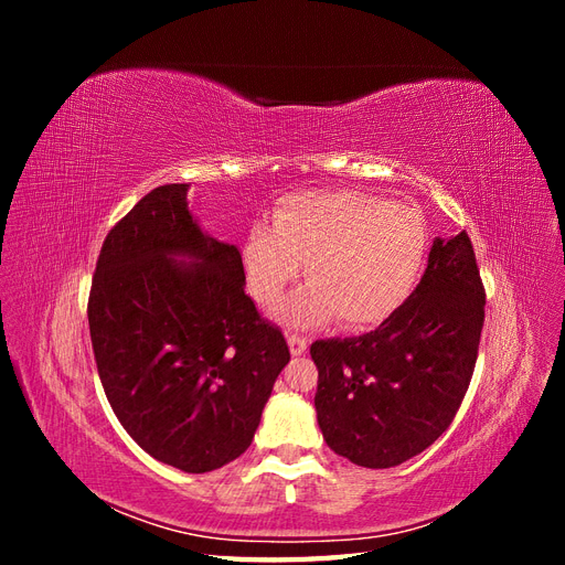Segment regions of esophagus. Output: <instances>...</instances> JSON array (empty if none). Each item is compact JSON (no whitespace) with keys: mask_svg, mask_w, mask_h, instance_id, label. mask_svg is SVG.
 <instances>
[{"mask_svg":"<svg viewBox=\"0 0 565 565\" xmlns=\"http://www.w3.org/2000/svg\"><path fill=\"white\" fill-rule=\"evenodd\" d=\"M287 344L292 355H303L306 349H309V339L301 337V334H287Z\"/></svg>","mask_w":565,"mask_h":565,"instance_id":"obj_1","label":"esophagus"}]
</instances>
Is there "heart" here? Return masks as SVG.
Wrapping results in <instances>:
<instances>
[{"label": "heart", "mask_w": 565, "mask_h": 565, "mask_svg": "<svg viewBox=\"0 0 565 565\" xmlns=\"http://www.w3.org/2000/svg\"><path fill=\"white\" fill-rule=\"evenodd\" d=\"M429 228L419 210L365 191H306L282 198L273 228L254 224L241 247L252 297L278 306L299 276L309 287L280 309L292 328L339 316L351 330L377 328L413 297Z\"/></svg>", "instance_id": "1"}]
</instances>
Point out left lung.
<instances>
[{"mask_svg":"<svg viewBox=\"0 0 565 565\" xmlns=\"http://www.w3.org/2000/svg\"><path fill=\"white\" fill-rule=\"evenodd\" d=\"M483 320L486 289L469 235L436 237L398 313L367 334L311 344L324 443L367 469L398 467L429 448L465 401Z\"/></svg>","mask_w":565,"mask_h":565,"instance_id":"left-lung-1","label":"left lung"}]
</instances>
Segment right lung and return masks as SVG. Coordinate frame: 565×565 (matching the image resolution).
<instances>
[{
	"instance_id": "add662e5",
	"label": "right lung",
	"mask_w": 565,
	"mask_h": 565,
	"mask_svg": "<svg viewBox=\"0 0 565 565\" xmlns=\"http://www.w3.org/2000/svg\"><path fill=\"white\" fill-rule=\"evenodd\" d=\"M185 193L160 185L110 228L87 316L125 431L164 465L204 473L249 448L289 349L245 295L241 252L200 231Z\"/></svg>"
}]
</instances>
